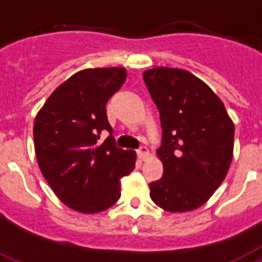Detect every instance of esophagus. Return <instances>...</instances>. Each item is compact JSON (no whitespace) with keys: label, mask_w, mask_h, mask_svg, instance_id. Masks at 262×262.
I'll use <instances>...</instances> for the list:
<instances>
[{"label":"esophagus","mask_w":262,"mask_h":262,"mask_svg":"<svg viewBox=\"0 0 262 262\" xmlns=\"http://www.w3.org/2000/svg\"><path fill=\"white\" fill-rule=\"evenodd\" d=\"M137 155H139V158L141 160H145L149 156V151H148L147 147H144V145H141V147L137 149Z\"/></svg>","instance_id":"obj_1"}]
</instances>
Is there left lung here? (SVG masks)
Instances as JSON below:
<instances>
[{
    "label": "left lung",
    "instance_id": "1",
    "mask_svg": "<svg viewBox=\"0 0 262 262\" xmlns=\"http://www.w3.org/2000/svg\"><path fill=\"white\" fill-rule=\"evenodd\" d=\"M143 79L163 129L156 151L163 177L149 183V195L164 211L197 209L227 175L234 123L223 102L190 72L158 67L144 72Z\"/></svg>",
    "mask_w": 262,
    "mask_h": 262
}]
</instances>
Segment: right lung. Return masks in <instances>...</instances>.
Returning a JSON list of instances; mask_svg holds the SVG:
<instances>
[{
	"instance_id": "right-lung-1",
	"label": "right lung",
	"mask_w": 262,
	"mask_h": 262,
	"mask_svg": "<svg viewBox=\"0 0 262 262\" xmlns=\"http://www.w3.org/2000/svg\"><path fill=\"white\" fill-rule=\"evenodd\" d=\"M126 80L123 68L84 69L63 81L34 122L35 155L61 201L81 213H98L121 197V178L135 170V151L115 147L107 121L108 99ZM111 136L102 144L103 131Z\"/></svg>"
}]
</instances>
